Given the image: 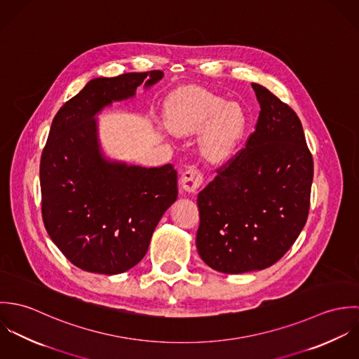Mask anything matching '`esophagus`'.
Segmentation results:
<instances>
[{
    "label": "esophagus",
    "mask_w": 359,
    "mask_h": 359,
    "mask_svg": "<svg viewBox=\"0 0 359 359\" xmlns=\"http://www.w3.org/2000/svg\"><path fill=\"white\" fill-rule=\"evenodd\" d=\"M205 184V174L196 167H189L181 177V188L187 194H195Z\"/></svg>",
    "instance_id": "obj_1"
}]
</instances>
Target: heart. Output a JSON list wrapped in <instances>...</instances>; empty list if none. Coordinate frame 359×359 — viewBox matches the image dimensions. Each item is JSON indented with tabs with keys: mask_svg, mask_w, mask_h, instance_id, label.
<instances>
[{
	"mask_svg": "<svg viewBox=\"0 0 359 359\" xmlns=\"http://www.w3.org/2000/svg\"><path fill=\"white\" fill-rule=\"evenodd\" d=\"M168 128L180 135L203 128L202 151L208 160L219 161L235 151L246 134L249 117L239 103L198 87L177 91L165 103Z\"/></svg>",
	"mask_w": 359,
	"mask_h": 359,
	"instance_id": "1",
	"label": "heart"
}]
</instances>
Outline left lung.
Returning a JSON list of instances; mask_svg holds the SVG:
<instances>
[{
  "instance_id": "left-lung-1",
  "label": "left lung",
  "mask_w": 359,
  "mask_h": 359,
  "mask_svg": "<svg viewBox=\"0 0 359 359\" xmlns=\"http://www.w3.org/2000/svg\"><path fill=\"white\" fill-rule=\"evenodd\" d=\"M256 131L198 195L199 256L224 273L271 266L307 222L312 154L296 111L253 83Z\"/></svg>"
}]
</instances>
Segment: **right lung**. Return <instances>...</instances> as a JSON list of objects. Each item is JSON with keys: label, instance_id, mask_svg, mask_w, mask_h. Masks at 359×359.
Masks as SVG:
<instances>
[{"label": "right lung", "instance_id": "obj_1", "mask_svg": "<svg viewBox=\"0 0 359 359\" xmlns=\"http://www.w3.org/2000/svg\"><path fill=\"white\" fill-rule=\"evenodd\" d=\"M161 70L91 80L52 120L40 163L41 214L46 229L80 269L114 275L148 252L156 225L177 201V171L109 161L100 151L94 116L113 101L135 95Z\"/></svg>", "mask_w": 359, "mask_h": 359}]
</instances>
